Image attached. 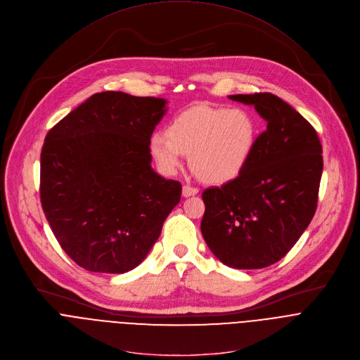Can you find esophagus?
<instances>
[{
  "label": "esophagus",
  "instance_id": "34e87169",
  "mask_svg": "<svg viewBox=\"0 0 360 360\" xmlns=\"http://www.w3.org/2000/svg\"><path fill=\"white\" fill-rule=\"evenodd\" d=\"M198 192H199V189H198V188H195V186L184 185V188H182V195H184L185 198H188V196H193V195H196Z\"/></svg>",
  "mask_w": 360,
  "mask_h": 360
}]
</instances>
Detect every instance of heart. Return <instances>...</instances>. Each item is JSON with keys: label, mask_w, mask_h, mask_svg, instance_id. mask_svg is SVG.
I'll use <instances>...</instances> for the list:
<instances>
[{"label": "heart", "mask_w": 360, "mask_h": 360, "mask_svg": "<svg viewBox=\"0 0 360 360\" xmlns=\"http://www.w3.org/2000/svg\"><path fill=\"white\" fill-rule=\"evenodd\" d=\"M255 134L253 118L240 108L196 105L172 120L167 136L154 134L150 151L164 174L178 172L184 155H191V165L199 178L223 184L246 165Z\"/></svg>", "instance_id": "b5f03b06"}]
</instances>
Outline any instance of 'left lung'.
<instances>
[{"instance_id": "left-lung-1", "label": "left lung", "mask_w": 360, "mask_h": 360, "mask_svg": "<svg viewBox=\"0 0 360 360\" xmlns=\"http://www.w3.org/2000/svg\"><path fill=\"white\" fill-rule=\"evenodd\" d=\"M229 98L255 105L267 129L234 179L203 191L200 230L223 264L264 269L292 249L315 214L322 146L314 127L278 96L255 93Z\"/></svg>"}]
</instances>
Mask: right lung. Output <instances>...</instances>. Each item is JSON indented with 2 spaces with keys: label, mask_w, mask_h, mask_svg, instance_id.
Here are the masks:
<instances>
[{
  "label": "right lung",
  "mask_w": 360,
  "mask_h": 360,
  "mask_svg": "<svg viewBox=\"0 0 360 360\" xmlns=\"http://www.w3.org/2000/svg\"><path fill=\"white\" fill-rule=\"evenodd\" d=\"M167 100L101 91L46 134L41 203L65 253L93 273L123 274L150 253L182 185L151 168Z\"/></svg>",
  "instance_id": "right-lung-1"
}]
</instances>
